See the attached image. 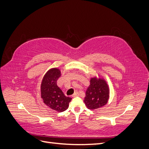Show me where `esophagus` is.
Wrapping results in <instances>:
<instances>
[{"instance_id": "1", "label": "esophagus", "mask_w": 149, "mask_h": 149, "mask_svg": "<svg viewBox=\"0 0 149 149\" xmlns=\"http://www.w3.org/2000/svg\"><path fill=\"white\" fill-rule=\"evenodd\" d=\"M78 95V92H75L73 95H72V97H76V96H77Z\"/></svg>"}]
</instances>
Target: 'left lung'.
<instances>
[{"instance_id": "left-lung-1", "label": "left lung", "mask_w": 149, "mask_h": 149, "mask_svg": "<svg viewBox=\"0 0 149 149\" xmlns=\"http://www.w3.org/2000/svg\"><path fill=\"white\" fill-rule=\"evenodd\" d=\"M85 105L90 110H95L105 106L109 99V87L100 74L90 79V84L86 91Z\"/></svg>"}]
</instances>
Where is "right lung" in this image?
<instances>
[{"label":"right lung","mask_w":149,"mask_h":149,"mask_svg":"<svg viewBox=\"0 0 149 149\" xmlns=\"http://www.w3.org/2000/svg\"><path fill=\"white\" fill-rule=\"evenodd\" d=\"M60 76V70L52 68L43 76L40 86L41 97L43 102L52 109L58 112L66 111L72 100L66 96L57 86L56 81Z\"/></svg>","instance_id":"add662e5"}]
</instances>
